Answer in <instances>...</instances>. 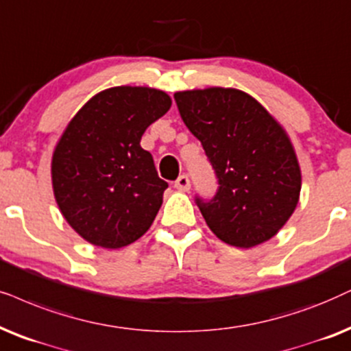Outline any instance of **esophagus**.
I'll return each instance as SVG.
<instances>
[{
	"label": "esophagus",
	"instance_id": "34e87169",
	"mask_svg": "<svg viewBox=\"0 0 351 351\" xmlns=\"http://www.w3.org/2000/svg\"><path fill=\"white\" fill-rule=\"evenodd\" d=\"M174 186L177 190H179V192H189V190H190V179L186 176H180L179 179L176 180Z\"/></svg>",
	"mask_w": 351,
	"mask_h": 351
}]
</instances>
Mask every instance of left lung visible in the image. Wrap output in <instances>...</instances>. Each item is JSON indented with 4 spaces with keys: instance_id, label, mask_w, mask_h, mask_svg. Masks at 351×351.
<instances>
[{
    "instance_id": "left-lung-1",
    "label": "left lung",
    "mask_w": 351,
    "mask_h": 351,
    "mask_svg": "<svg viewBox=\"0 0 351 351\" xmlns=\"http://www.w3.org/2000/svg\"><path fill=\"white\" fill-rule=\"evenodd\" d=\"M174 98L219 184L209 202L197 197L209 229L240 248L272 239L293 215L302 190V171L284 127L242 90L209 86Z\"/></svg>"
}]
</instances>
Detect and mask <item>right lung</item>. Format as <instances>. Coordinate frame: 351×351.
I'll return each mask as SVG.
<instances>
[{
	"label": "right lung",
	"instance_id": "add662e5",
	"mask_svg": "<svg viewBox=\"0 0 351 351\" xmlns=\"http://www.w3.org/2000/svg\"><path fill=\"white\" fill-rule=\"evenodd\" d=\"M171 97L149 86H112L90 98L54 148L53 192L64 219L95 247L116 250L153 224L167 182L140 147Z\"/></svg>",
	"mask_w": 351,
	"mask_h": 351
}]
</instances>
